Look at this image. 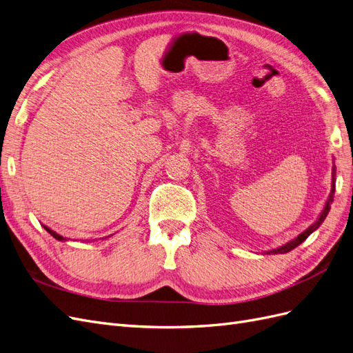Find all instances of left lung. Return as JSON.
I'll return each mask as SVG.
<instances>
[{"label": "left lung", "instance_id": "1", "mask_svg": "<svg viewBox=\"0 0 353 353\" xmlns=\"http://www.w3.org/2000/svg\"><path fill=\"white\" fill-rule=\"evenodd\" d=\"M334 176V175H333ZM331 193H334V181H333V188H331ZM331 199H333V194L330 196V199H328V201H327V205H325V208H324V210H323V213H321V216L318 218V221L314 223V225H311L309 227L306 231H303L301 236H297V239H294L293 241H290V243H287V244H284V245H281V248H279V249H275V250H271V252H268V253H287V252H290V250H293L294 248H297L299 244L301 243H303L309 236H311V234L321 225V223L324 222V219H325V216L328 215V212H330V201H331Z\"/></svg>", "mask_w": 353, "mask_h": 353}]
</instances>
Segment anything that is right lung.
I'll return each mask as SVG.
<instances>
[{
    "mask_svg": "<svg viewBox=\"0 0 353 353\" xmlns=\"http://www.w3.org/2000/svg\"><path fill=\"white\" fill-rule=\"evenodd\" d=\"M44 228H46V230H47V231H48V232L51 234V236H52V237H54L56 240H60V241H61V240H66V239H63L61 236H59V234H57V232H54V231H51L50 228H47V227H44Z\"/></svg>",
    "mask_w": 353,
    "mask_h": 353,
    "instance_id": "1",
    "label": "right lung"
}]
</instances>
